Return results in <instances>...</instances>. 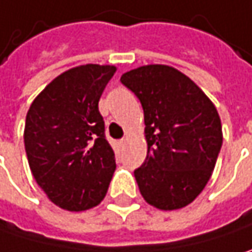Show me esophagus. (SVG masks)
I'll return each instance as SVG.
<instances>
[{"label": "esophagus", "mask_w": 252, "mask_h": 252, "mask_svg": "<svg viewBox=\"0 0 252 252\" xmlns=\"http://www.w3.org/2000/svg\"><path fill=\"white\" fill-rule=\"evenodd\" d=\"M126 138H123V140L120 141V146H124V144H126Z\"/></svg>", "instance_id": "esophagus-1"}]
</instances>
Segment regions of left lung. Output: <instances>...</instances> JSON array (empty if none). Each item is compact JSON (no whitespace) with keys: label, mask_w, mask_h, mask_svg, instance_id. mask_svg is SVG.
I'll return each mask as SVG.
<instances>
[{"label":"left lung","mask_w":252,"mask_h":252,"mask_svg":"<svg viewBox=\"0 0 252 252\" xmlns=\"http://www.w3.org/2000/svg\"><path fill=\"white\" fill-rule=\"evenodd\" d=\"M144 111L147 157L134 172L144 200L160 211L188 206L205 189L222 146L214 102L180 70L146 64L121 76Z\"/></svg>","instance_id":"1"}]
</instances>
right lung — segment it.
<instances>
[{
    "label": "right lung",
    "mask_w": 252,
    "mask_h": 252,
    "mask_svg": "<svg viewBox=\"0 0 252 252\" xmlns=\"http://www.w3.org/2000/svg\"><path fill=\"white\" fill-rule=\"evenodd\" d=\"M115 72L112 64L72 67L52 80L27 112L24 146L30 170L62 209L80 212L99 205L115 172L98 108Z\"/></svg>",
    "instance_id": "right-lung-1"
}]
</instances>
